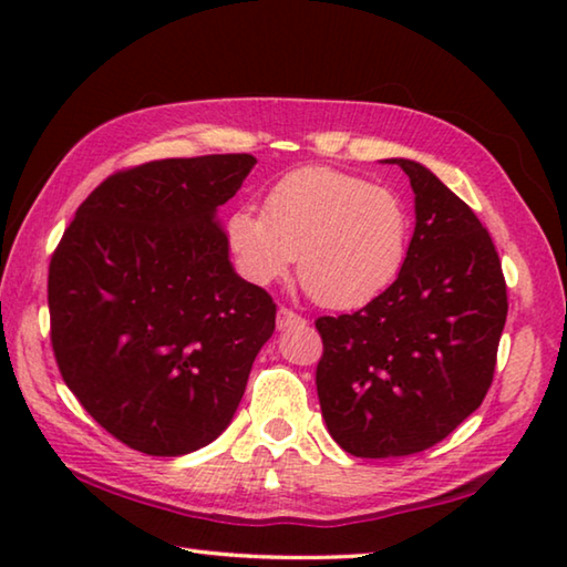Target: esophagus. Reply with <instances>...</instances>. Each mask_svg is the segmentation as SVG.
<instances>
[{
	"label": "esophagus",
	"instance_id": "esophagus-1",
	"mask_svg": "<svg viewBox=\"0 0 567 567\" xmlns=\"http://www.w3.org/2000/svg\"><path fill=\"white\" fill-rule=\"evenodd\" d=\"M305 320L300 315H295L292 310H287V307H280L277 310V330H287V328H295V324H302Z\"/></svg>",
	"mask_w": 567,
	"mask_h": 567
}]
</instances>
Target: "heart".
Returning a JSON list of instances; mask_svg holds the SVG:
<instances>
[{
    "instance_id": "1",
    "label": "heart",
    "mask_w": 567,
    "mask_h": 567,
    "mask_svg": "<svg viewBox=\"0 0 567 567\" xmlns=\"http://www.w3.org/2000/svg\"><path fill=\"white\" fill-rule=\"evenodd\" d=\"M410 219L395 192L348 172L305 167L267 192L262 215L235 209L225 239L255 285L300 280L330 310H358L388 290L408 255Z\"/></svg>"
}]
</instances>
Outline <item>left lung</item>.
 Here are the masks:
<instances>
[{
  "instance_id": "left-lung-1",
  "label": "left lung",
  "mask_w": 567,
  "mask_h": 567,
  "mask_svg": "<svg viewBox=\"0 0 567 567\" xmlns=\"http://www.w3.org/2000/svg\"><path fill=\"white\" fill-rule=\"evenodd\" d=\"M388 162L415 192L398 280L362 310L315 322L324 425L344 453L375 460L422 453L473 415L507 318L501 257L473 209L420 162Z\"/></svg>"
}]
</instances>
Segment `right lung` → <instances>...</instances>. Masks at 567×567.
I'll return each mask as SVG.
<instances>
[{"instance_id": "add662e5", "label": "right lung", "mask_w": 567, "mask_h": 567, "mask_svg": "<svg viewBox=\"0 0 567 567\" xmlns=\"http://www.w3.org/2000/svg\"><path fill=\"white\" fill-rule=\"evenodd\" d=\"M252 155L117 172L76 209L50 262L56 364L124 445L177 457L233 422L275 332V302L229 262L225 205Z\"/></svg>"}]
</instances>
